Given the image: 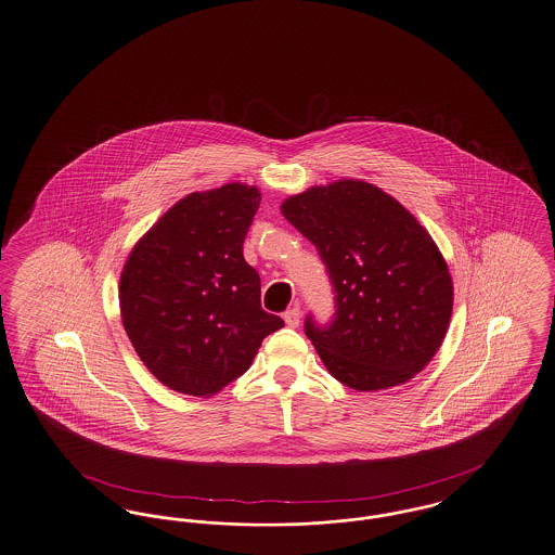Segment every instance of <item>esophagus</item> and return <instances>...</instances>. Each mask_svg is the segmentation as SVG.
<instances>
[{
  "label": "esophagus",
  "mask_w": 555,
  "mask_h": 555,
  "mask_svg": "<svg viewBox=\"0 0 555 555\" xmlns=\"http://www.w3.org/2000/svg\"><path fill=\"white\" fill-rule=\"evenodd\" d=\"M285 322H287V326L291 328H297L299 326V318H301V310L297 308V306H293L291 310L285 311Z\"/></svg>",
  "instance_id": "esophagus-1"
}]
</instances>
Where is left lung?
<instances>
[{
	"label": "left lung",
	"mask_w": 555,
	"mask_h": 555,
	"mask_svg": "<svg viewBox=\"0 0 555 555\" xmlns=\"http://www.w3.org/2000/svg\"><path fill=\"white\" fill-rule=\"evenodd\" d=\"M315 245L334 288V318H306L326 370L372 392L409 382L436 356L454 288L431 235L392 196L359 179L313 185L281 206Z\"/></svg>",
	"instance_id": "left-lung-1"
}]
</instances>
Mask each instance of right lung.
Listing matches in <instances>:
<instances>
[{"label": "right lung", "instance_id": "right-lung-1", "mask_svg": "<svg viewBox=\"0 0 555 555\" xmlns=\"http://www.w3.org/2000/svg\"><path fill=\"white\" fill-rule=\"evenodd\" d=\"M260 190L227 183L173 204L121 270L124 328L149 372L181 395L212 397L247 372L285 322L262 310L245 262Z\"/></svg>", "mask_w": 555, "mask_h": 555}]
</instances>
